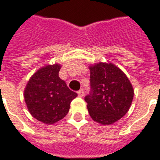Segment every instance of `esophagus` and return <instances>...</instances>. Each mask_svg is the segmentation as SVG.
I'll return each mask as SVG.
<instances>
[{
  "instance_id": "obj_1",
  "label": "esophagus",
  "mask_w": 160,
  "mask_h": 160,
  "mask_svg": "<svg viewBox=\"0 0 160 160\" xmlns=\"http://www.w3.org/2000/svg\"><path fill=\"white\" fill-rule=\"evenodd\" d=\"M77 93H78V95H79L80 97H83V96H84V90H83V89H80V91H78V92H77Z\"/></svg>"
}]
</instances>
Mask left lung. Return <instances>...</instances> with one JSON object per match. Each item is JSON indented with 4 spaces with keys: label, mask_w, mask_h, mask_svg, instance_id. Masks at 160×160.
Listing matches in <instances>:
<instances>
[{
    "label": "left lung",
    "mask_w": 160,
    "mask_h": 160,
    "mask_svg": "<svg viewBox=\"0 0 160 160\" xmlns=\"http://www.w3.org/2000/svg\"><path fill=\"white\" fill-rule=\"evenodd\" d=\"M90 92L85 97L91 118L103 125L112 124L130 108L134 90L125 73L111 63L90 67Z\"/></svg>",
    "instance_id": "obj_1"
}]
</instances>
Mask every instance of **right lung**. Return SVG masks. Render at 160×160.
Returning <instances> with one entry per match:
<instances>
[{
	"mask_svg": "<svg viewBox=\"0 0 160 160\" xmlns=\"http://www.w3.org/2000/svg\"><path fill=\"white\" fill-rule=\"evenodd\" d=\"M58 64L42 68L32 75L25 90V101L30 113L37 120L53 124L69 111L70 103L77 97L66 82L60 79Z\"/></svg>",
	"mask_w": 160,
	"mask_h": 160,
	"instance_id": "obj_1",
	"label": "right lung"
}]
</instances>
